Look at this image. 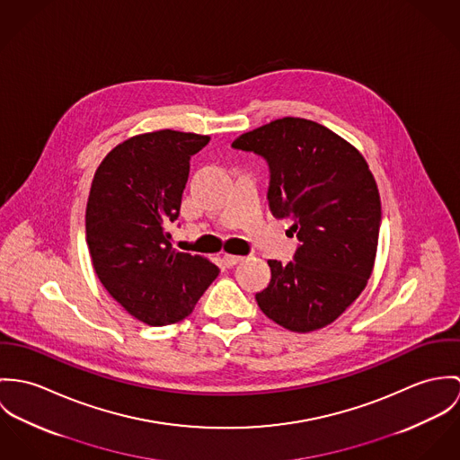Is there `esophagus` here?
Segmentation results:
<instances>
[{
  "label": "esophagus",
  "instance_id": "obj_1",
  "mask_svg": "<svg viewBox=\"0 0 460 460\" xmlns=\"http://www.w3.org/2000/svg\"><path fill=\"white\" fill-rule=\"evenodd\" d=\"M243 257L242 255H233V254H224V257H222V261H224V264L226 266H234V264H238L240 261H242Z\"/></svg>",
  "mask_w": 460,
  "mask_h": 460
}]
</instances>
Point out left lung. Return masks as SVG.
<instances>
[{"instance_id": "8db88e82", "label": "left lung", "mask_w": 460, "mask_h": 460, "mask_svg": "<svg viewBox=\"0 0 460 460\" xmlns=\"http://www.w3.org/2000/svg\"><path fill=\"white\" fill-rule=\"evenodd\" d=\"M233 148L268 162L270 209L293 220L300 242L295 261H268L271 280L257 305L298 333L333 323L365 289L377 251L381 201L365 158L330 128L289 116L242 134Z\"/></svg>"}]
</instances>
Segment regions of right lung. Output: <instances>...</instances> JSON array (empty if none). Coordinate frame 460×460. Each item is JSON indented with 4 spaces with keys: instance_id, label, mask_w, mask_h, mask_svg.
Returning a JSON list of instances; mask_svg holds the SVG:
<instances>
[{
    "instance_id": "right-lung-1",
    "label": "right lung",
    "mask_w": 460,
    "mask_h": 460,
    "mask_svg": "<svg viewBox=\"0 0 460 460\" xmlns=\"http://www.w3.org/2000/svg\"><path fill=\"white\" fill-rule=\"evenodd\" d=\"M208 136L158 130L134 136L99 165L88 205L86 242L107 293L136 319L164 326L185 319L217 279L218 266L176 252V222L190 156Z\"/></svg>"
}]
</instances>
